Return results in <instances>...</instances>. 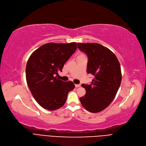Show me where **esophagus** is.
Here are the masks:
<instances>
[{
	"label": "esophagus",
	"instance_id": "esophagus-1",
	"mask_svg": "<svg viewBox=\"0 0 146 146\" xmlns=\"http://www.w3.org/2000/svg\"><path fill=\"white\" fill-rule=\"evenodd\" d=\"M80 86H81V84H75V86L76 87V88L80 87Z\"/></svg>",
	"mask_w": 146,
	"mask_h": 146
}]
</instances>
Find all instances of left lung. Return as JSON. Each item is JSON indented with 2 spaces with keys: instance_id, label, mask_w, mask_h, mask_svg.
<instances>
[{
  "instance_id": "obj_1",
  "label": "left lung",
  "mask_w": 146,
  "mask_h": 146,
  "mask_svg": "<svg viewBox=\"0 0 146 146\" xmlns=\"http://www.w3.org/2000/svg\"><path fill=\"white\" fill-rule=\"evenodd\" d=\"M78 49L88 57L87 72L94 76L90 84H82L86 93L80 100L89 112L102 111L116 96L121 82L120 64L116 56L97 43H78Z\"/></svg>"
}]
</instances>
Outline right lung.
Wrapping results in <instances>:
<instances>
[{"label": "right lung", "mask_w": 146, "mask_h": 146, "mask_svg": "<svg viewBox=\"0 0 146 146\" xmlns=\"http://www.w3.org/2000/svg\"><path fill=\"white\" fill-rule=\"evenodd\" d=\"M77 48L75 42L46 43L29 57L26 67L29 89L36 102L44 109L54 110L62 107L68 93L75 88L71 82L58 78L64 63Z\"/></svg>", "instance_id": "right-lung-1"}]
</instances>
